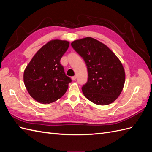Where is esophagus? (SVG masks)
I'll use <instances>...</instances> for the list:
<instances>
[{
    "label": "esophagus",
    "mask_w": 152,
    "mask_h": 152,
    "mask_svg": "<svg viewBox=\"0 0 152 152\" xmlns=\"http://www.w3.org/2000/svg\"><path fill=\"white\" fill-rule=\"evenodd\" d=\"M76 79H77V76H76V75H75V76H73V77H72V79L73 80H76Z\"/></svg>",
    "instance_id": "obj_1"
}]
</instances>
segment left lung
Masks as SVG:
<instances>
[{
	"mask_svg": "<svg viewBox=\"0 0 152 152\" xmlns=\"http://www.w3.org/2000/svg\"><path fill=\"white\" fill-rule=\"evenodd\" d=\"M71 45L86 64L88 79L82 87L85 97L98 105L113 102L125 82L120 60L107 45L93 38L77 40Z\"/></svg>",
	"mask_w": 152,
	"mask_h": 152,
	"instance_id": "left-lung-1",
	"label": "left lung"
}]
</instances>
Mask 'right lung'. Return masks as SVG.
<instances>
[{
	"label": "right lung",
	"mask_w": 152,
	"mask_h": 152,
	"mask_svg": "<svg viewBox=\"0 0 152 152\" xmlns=\"http://www.w3.org/2000/svg\"><path fill=\"white\" fill-rule=\"evenodd\" d=\"M66 40H53L41 48L24 72L23 80L30 95L37 102L49 104L65 94L72 82L60 59L69 47Z\"/></svg>",
	"instance_id": "add662e5"
}]
</instances>
